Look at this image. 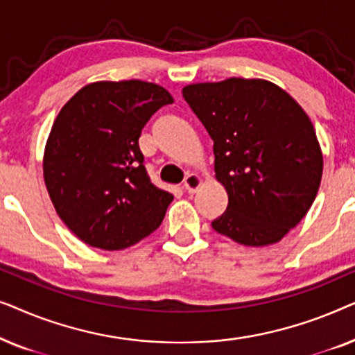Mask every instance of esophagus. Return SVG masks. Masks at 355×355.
Here are the masks:
<instances>
[{
	"label": "esophagus",
	"instance_id": "esophagus-1",
	"mask_svg": "<svg viewBox=\"0 0 355 355\" xmlns=\"http://www.w3.org/2000/svg\"><path fill=\"white\" fill-rule=\"evenodd\" d=\"M202 186V178L197 176V174H187L186 179H184V187L189 193H193L198 191V187Z\"/></svg>",
	"mask_w": 355,
	"mask_h": 355
}]
</instances>
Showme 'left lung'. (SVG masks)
Here are the masks:
<instances>
[{"mask_svg": "<svg viewBox=\"0 0 355 355\" xmlns=\"http://www.w3.org/2000/svg\"><path fill=\"white\" fill-rule=\"evenodd\" d=\"M213 140L216 179L230 202L211 227L242 245L275 244L317 197L323 157L309 116L268 80L231 79L182 89Z\"/></svg>", "mask_w": 355, "mask_h": 355, "instance_id": "obj_1", "label": "left lung"}]
</instances>
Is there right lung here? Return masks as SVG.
<instances>
[{
  "label": "right lung",
  "mask_w": 355,
  "mask_h": 355,
  "mask_svg": "<svg viewBox=\"0 0 355 355\" xmlns=\"http://www.w3.org/2000/svg\"><path fill=\"white\" fill-rule=\"evenodd\" d=\"M173 96L142 80L95 82L53 123L43 176L56 213L85 244L119 250L162 225L173 196L150 181L139 137Z\"/></svg>",
  "instance_id": "right-lung-1"
}]
</instances>
